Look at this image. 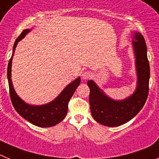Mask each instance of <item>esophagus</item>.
I'll list each match as a JSON object with an SVG mask.
<instances>
[{"label": "esophagus", "mask_w": 159, "mask_h": 159, "mask_svg": "<svg viewBox=\"0 0 159 159\" xmlns=\"http://www.w3.org/2000/svg\"><path fill=\"white\" fill-rule=\"evenodd\" d=\"M91 73L89 72V71H85V72H83L82 74H81V78L83 80H87L89 79V78H91Z\"/></svg>", "instance_id": "1"}]
</instances>
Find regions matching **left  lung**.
Listing matches in <instances>:
<instances>
[{
	"instance_id": "obj_1",
	"label": "left lung",
	"mask_w": 159,
	"mask_h": 159,
	"mask_svg": "<svg viewBox=\"0 0 159 159\" xmlns=\"http://www.w3.org/2000/svg\"><path fill=\"white\" fill-rule=\"evenodd\" d=\"M132 41L136 58L138 82L135 93L124 101H114L107 97L93 81H88L89 104L93 117L97 122L108 127H117L128 122L145 104L149 93L150 65L145 39L139 32Z\"/></svg>"
}]
</instances>
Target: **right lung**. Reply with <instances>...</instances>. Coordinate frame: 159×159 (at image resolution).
<instances>
[{
  "mask_svg": "<svg viewBox=\"0 0 159 159\" xmlns=\"http://www.w3.org/2000/svg\"><path fill=\"white\" fill-rule=\"evenodd\" d=\"M29 31L30 29L24 30L20 36H18V38L16 39L12 57L8 62L7 75H8V86H9L10 98L16 111L28 122L41 128H48L56 125L65 118L68 111V103L76 89L79 85L81 79L80 78H78L76 80H74L64 89L63 91L58 95L56 99L48 104L40 106H34L24 102L17 96L14 90L11 80V68H12V56L15 52L17 43L21 40Z\"/></svg>",
  "mask_w": 159,
  "mask_h": 159,
  "instance_id": "obj_1",
  "label": "right lung"
}]
</instances>
